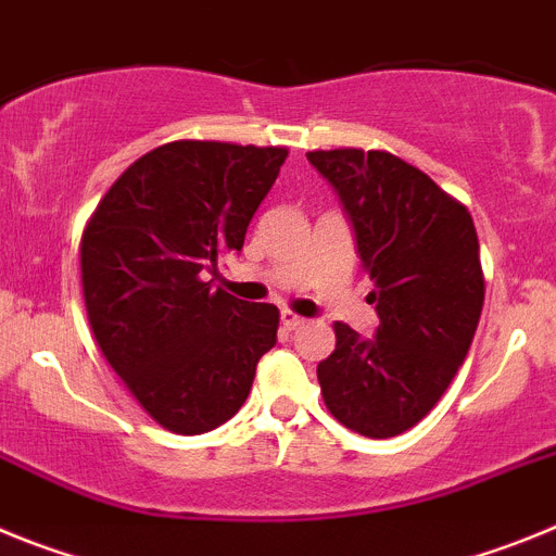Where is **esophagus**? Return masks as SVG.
<instances>
[{"label": "esophagus", "instance_id": "esophagus-1", "mask_svg": "<svg viewBox=\"0 0 556 556\" xmlns=\"http://www.w3.org/2000/svg\"><path fill=\"white\" fill-rule=\"evenodd\" d=\"M303 323H306V317H301V314L289 312V308H283V312H281V326L287 328V331H294V328H301Z\"/></svg>", "mask_w": 556, "mask_h": 556}]
</instances>
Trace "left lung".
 Instances as JSON below:
<instances>
[{"label":"left lung","instance_id":"obj_1","mask_svg":"<svg viewBox=\"0 0 556 556\" xmlns=\"http://www.w3.org/2000/svg\"><path fill=\"white\" fill-rule=\"evenodd\" d=\"M306 155L345 205L378 312L372 339L333 323L337 348L317 365L323 401L356 434H404L448 390L479 326L484 273L473 217L392 152Z\"/></svg>","mask_w":556,"mask_h":556}]
</instances>
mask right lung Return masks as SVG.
Here are the masks:
<instances>
[{
    "label": "right lung",
    "instance_id": "1",
    "mask_svg": "<svg viewBox=\"0 0 556 556\" xmlns=\"http://www.w3.org/2000/svg\"><path fill=\"white\" fill-rule=\"evenodd\" d=\"M287 155V147L169 141L122 172L83 230L97 345L166 431L203 434L230 420L275 345L278 308L239 301L205 275L242 250Z\"/></svg>",
    "mask_w": 556,
    "mask_h": 556
}]
</instances>
